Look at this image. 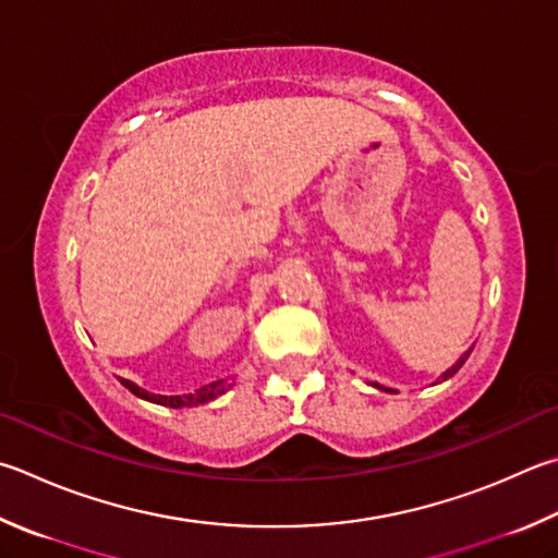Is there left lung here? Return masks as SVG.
Returning <instances> with one entry per match:
<instances>
[{"label":"left lung","instance_id":"8db88e82","mask_svg":"<svg viewBox=\"0 0 558 558\" xmlns=\"http://www.w3.org/2000/svg\"><path fill=\"white\" fill-rule=\"evenodd\" d=\"M471 351H473V347H471L469 351H465V353H463V356H461L459 361H456V363H453V366H451L449 371H444V373H441V380H449V378L453 376V373H456V371H459V368L463 366V363H465V359H469V356H471ZM373 385H376V388H378V390H385V392H392L390 388H383V385H378V383H373Z\"/></svg>","mask_w":558,"mask_h":558}]
</instances>
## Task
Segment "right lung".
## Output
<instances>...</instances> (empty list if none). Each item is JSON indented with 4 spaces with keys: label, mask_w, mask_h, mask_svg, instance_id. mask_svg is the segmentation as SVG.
<instances>
[{
    "label": "right lung",
    "mask_w": 558,
    "mask_h": 558,
    "mask_svg": "<svg viewBox=\"0 0 558 558\" xmlns=\"http://www.w3.org/2000/svg\"><path fill=\"white\" fill-rule=\"evenodd\" d=\"M121 385L129 388L141 400H148L154 404H163V408H175V410L178 408H195V404H205L209 400L219 398V395H225L231 388L229 380H215V383L205 385V388L195 390V395H192V392L190 395H156V392H148L144 388H138V385L131 383V380H121Z\"/></svg>",
    "instance_id": "obj_1"
}]
</instances>
